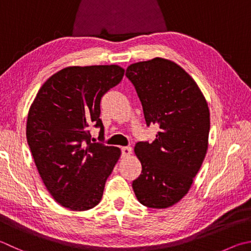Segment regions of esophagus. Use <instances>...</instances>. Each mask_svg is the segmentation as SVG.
Masks as SVG:
<instances>
[{"mask_svg": "<svg viewBox=\"0 0 251 251\" xmlns=\"http://www.w3.org/2000/svg\"><path fill=\"white\" fill-rule=\"evenodd\" d=\"M121 150H122L123 156H129V154L131 153V148L130 147H122Z\"/></svg>", "mask_w": 251, "mask_h": 251, "instance_id": "esophagus-1", "label": "esophagus"}]
</instances>
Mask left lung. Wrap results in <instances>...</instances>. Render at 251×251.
I'll use <instances>...</instances> for the list:
<instances>
[{
  "instance_id": "left-lung-1",
  "label": "left lung",
  "mask_w": 251,
  "mask_h": 251,
  "mask_svg": "<svg viewBox=\"0 0 251 251\" xmlns=\"http://www.w3.org/2000/svg\"><path fill=\"white\" fill-rule=\"evenodd\" d=\"M126 76L138 94L147 125L160 128L152 143L135 146L141 163L140 176L133 181L135 195L147 207H170L189 192L206 154L207 102L188 72L168 59L133 63Z\"/></svg>"
}]
</instances>
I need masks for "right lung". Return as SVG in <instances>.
<instances>
[{"label":"right lung","instance_id":"1","mask_svg":"<svg viewBox=\"0 0 251 251\" xmlns=\"http://www.w3.org/2000/svg\"><path fill=\"white\" fill-rule=\"evenodd\" d=\"M116 65L67 67L45 82L30 105L26 137L52 199L72 211L100 203L121 149L91 143L89 127H104L101 100L124 76Z\"/></svg>","mask_w":251,"mask_h":251}]
</instances>
